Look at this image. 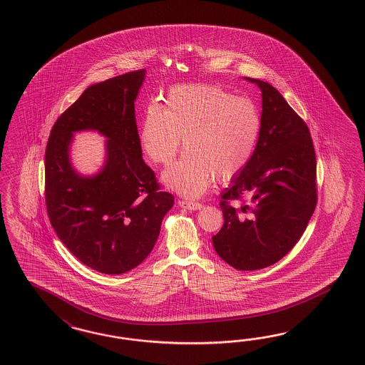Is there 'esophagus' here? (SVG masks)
<instances>
[{"instance_id":"34e87169","label":"esophagus","mask_w":365,"mask_h":365,"mask_svg":"<svg viewBox=\"0 0 365 365\" xmlns=\"http://www.w3.org/2000/svg\"><path fill=\"white\" fill-rule=\"evenodd\" d=\"M179 207L182 208H186L188 211H197L200 210L203 205L202 203H197V202H188V200H179Z\"/></svg>"}]
</instances>
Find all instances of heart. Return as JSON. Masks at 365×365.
<instances>
[{
	"label": "heart",
	"instance_id": "b5f03b06",
	"mask_svg": "<svg viewBox=\"0 0 365 365\" xmlns=\"http://www.w3.org/2000/svg\"><path fill=\"white\" fill-rule=\"evenodd\" d=\"M261 133L257 106L220 87L192 84L170 89L163 107L143 113L140 143L157 165H169L182 146L185 155L162 175L182 195H202L215 177L230 182L252 160Z\"/></svg>",
	"mask_w": 365,
	"mask_h": 365
}]
</instances>
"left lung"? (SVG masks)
Instances as JSON below:
<instances>
[{
	"label": "left lung",
	"mask_w": 365,
	"mask_h": 365,
	"mask_svg": "<svg viewBox=\"0 0 365 365\" xmlns=\"http://www.w3.org/2000/svg\"><path fill=\"white\" fill-rule=\"evenodd\" d=\"M261 89V133L248 166L222 192L224 224L215 250L237 270L276 264L298 242L317 205V160L310 130L267 81ZM247 198L241 210L230 200Z\"/></svg>",
	"instance_id": "obj_1"
}]
</instances>
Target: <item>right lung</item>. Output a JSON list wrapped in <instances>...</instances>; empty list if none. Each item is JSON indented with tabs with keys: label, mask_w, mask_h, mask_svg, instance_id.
<instances>
[{
	"label": "right lung",
	"mask_w": 365,
	"mask_h": 365,
	"mask_svg": "<svg viewBox=\"0 0 365 365\" xmlns=\"http://www.w3.org/2000/svg\"><path fill=\"white\" fill-rule=\"evenodd\" d=\"M145 70L93 84L53 124L46 148V205L58 237L84 265L123 274L150 255L174 196L143 162L134 101ZM104 135L106 158L93 176L71 166L73 134Z\"/></svg>",
	"instance_id": "1"
}]
</instances>
